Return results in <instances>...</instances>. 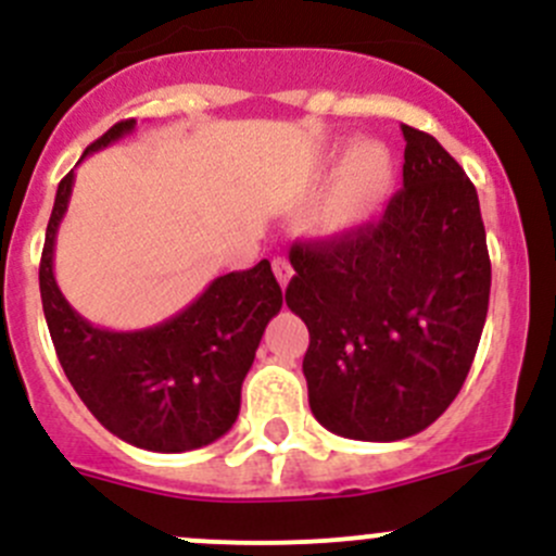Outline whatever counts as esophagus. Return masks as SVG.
I'll use <instances>...</instances> for the list:
<instances>
[{
  "label": "esophagus",
  "instance_id": "1",
  "mask_svg": "<svg viewBox=\"0 0 556 556\" xmlns=\"http://www.w3.org/2000/svg\"><path fill=\"white\" fill-rule=\"evenodd\" d=\"M274 277H277V282L282 285V288H288V282L293 279V266H290L288 257H274Z\"/></svg>",
  "mask_w": 556,
  "mask_h": 556
}]
</instances>
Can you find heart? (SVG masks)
I'll use <instances>...</instances> for the list:
<instances>
[{"instance_id": "obj_1", "label": "heart", "mask_w": 556, "mask_h": 556, "mask_svg": "<svg viewBox=\"0 0 556 556\" xmlns=\"http://www.w3.org/2000/svg\"><path fill=\"white\" fill-rule=\"evenodd\" d=\"M395 185V161L382 142L361 139L346 150L339 172L314 215V226L330 239L355 237L390 199Z\"/></svg>"}]
</instances>
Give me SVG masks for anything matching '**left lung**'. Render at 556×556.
I'll return each instance as SVG.
<instances>
[{"mask_svg": "<svg viewBox=\"0 0 556 556\" xmlns=\"http://www.w3.org/2000/svg\"><path fill=\"white\" fill-rule=\"evenodd\" d=\"M403 190L355 237L293 244L290 312L309 328L314 419L355 441L422 433L457 397L486 306L479 195L430 134L401 126Z\"/></svg>", "mask_w": 556, "mask_h": 556, "instance_id": "left-lung-1", "label": "left lung"}]
</instances>
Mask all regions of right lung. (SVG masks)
I'll use <instances>...</instances> for the list:
<instances>
[{"mask_svg": "<svg viewBox=\"0 0 556 556\" xmlns=\"http://www.w3.org/2000/svg\"><path fill=\"white\" fill-rule=\"evenodd\" d=\"M134 126L137 121L115 123L80 161L131 134ZM72 185L75 169L55 190L39 263L42 312L66 379L88 412L126 444L164 454L212 444L237 422L242 382L263 330L282 309L271 263L212 279L193 304L153 328H99L72 309L53 274L55 233Z\"/></svg>", "mask_w": 556, "mask_h": 556, "instance_id": "obj_1", "label": "right lung"}]
</instances>
